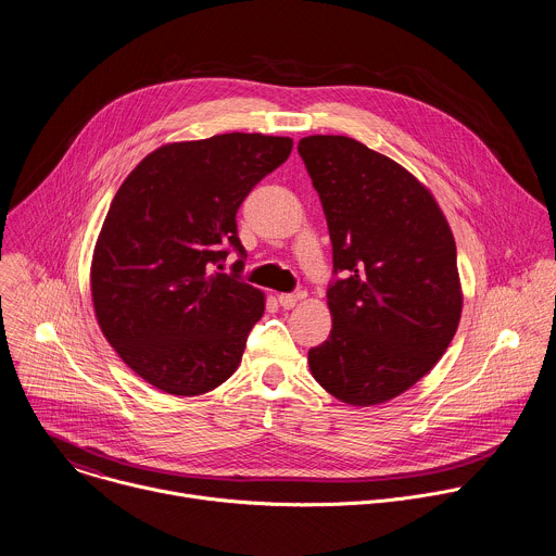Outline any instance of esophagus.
I'll use <instances>...</instances> for the list:
<instances>
[{
  "instance_id": "1",
  "label": "esophagus",
  "mask_w": 556,
  "mask_h": 556,
  "mask_svg": "<svg viewBox=\"0 0 556 556\" xmlns=\"http://www.w3.org/2000/svg\"><path fill=\"white\" fill-rule=\"evenodd\" d=\"M299 299H303V294H288V292H281V294L277 296V301H279V305H281L283 309H292Z\"/></svg>"
}]
</instances>
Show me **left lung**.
<instances>
[{
  "mask_svg": "<svg viewBox=\"0 0 556 556\" xmlns=\"http://www.w3.org/2000/svg\"><path fill=\"white\" fill-rule=\"evenodd\" d=\"M332 240V332L307 352L314 380L371 407L414 387L446 352L462 316L451 226L403 165L348 136L301 138Z\"/></svg>",
  "mask_w": 556,
  "mask_h": 556,
  "instance_id": "8db88e82",
  "label": "left lung"
}]
</instances>
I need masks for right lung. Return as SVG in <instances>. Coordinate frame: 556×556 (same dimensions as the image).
I'll return each mask as SVG.
<instances>
[{
	"label": "right lung",
	"instance_id": "obj_1",
	"mask_svg": "<svg viewBox=\"0 0 556 556\" xmlns=\"http://www.w3.org/2000/svg\"><path fill=\"white\" fill-rule=\"evenodd\" d=\"M290 151L288 136L242 131L169 142L116 191L92 255V303L108 343L155 389L200 395L240 365L266 296L215 266L228 249L244 257L237 208Z\"/></svg>",
	"mask_w": 556,
	"mask_h": 556
}]
</instances>
